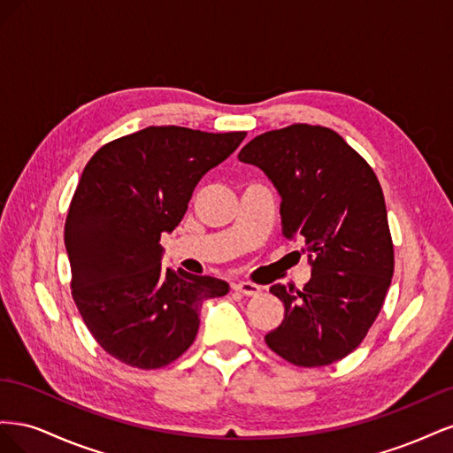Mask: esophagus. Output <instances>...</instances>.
Returning <instances> with one entry per match:
<instances>
[{"mask_svg":"<svg viewBox=\"0 0 453 453\" xmlns=\"http://www.w3.org/2000/svg\"><path fill=\"white\" fill-rule=\"evenodd\" d=\"M234 289L240 291V293L245 295V296H255V295H258L260 291H263L258 285H255V283H251V281H240V283L234 285Z\"/></svg>","mask_w":453,"mask_h":453,"instance_id":"34e87169","label":"esophagus"}]
</instances>
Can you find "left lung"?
<instances>
[{
  "label": "left lung",
  "instance_id": "left-lung-1",
  "mask_svg": "<svg viewBox=\"0 0 453 453\" xmlns=\"http://www.w3.org/2000/svg\"><path fill=\"white\" fill-rule=\"evenodd\" d=\"M238 158L278 188L283 236L303 240L311 265L303 291L270 287L285 318L268 348L308 368L344 359L376 321L395 268L376 173L342 135L311 125L260 134Z\"/></svg>",
  "mask_w": 453,
  "mask_h": 453
}]
</instances>
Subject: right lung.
Instances as JSON below:
<instances>
[{"instance_id":"right-lung-1","label":"right lung","mask_w":453,"mask_h":453,"mask_svg":"<svg viewBox=\"0 0 453 453\" xmlns=\"http://www.w3.org/2000/svg\"><path fill=\"white\" fill-rule=\"evenodd\" d=\"M243 138L149 127L105 143L85 166L64 228L72 295L90 334L120 363H173L196 338L203 300L228 293L223 280L164 270L160 236Z\"/></svg>"}]
</instances>
